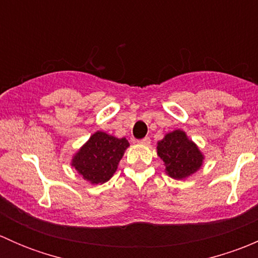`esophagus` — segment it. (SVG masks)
Listing matches in <instances>:
<instances>
[{
    "mask_svg": "<svg viewBox=\"0 0 258 258\" xmlns=\"http://www.w3.org/2000/svg\"><path fill=\"white\" fill-rule=\"evenodd\" d=\"M139 144H141V145H145V146H148V145L151 144V140H150V137H145V139L140 140V141H139Z\"/></svg>",
    "mask_w": 258,
    "mask_h": 258,
    "instance_id": "1",
    "label": "esophagus"
}]
</instances>
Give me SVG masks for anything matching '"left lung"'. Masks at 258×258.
Segmentation results:
<instances>
[{
	"mask_svg": "<svg viewBox=\"0 0 258 258\" xmlns=\"http://www.w3.org/2000/svg\"><path fill=\"white\" fill-rule=\"evenodd\" d=\"M157 155L166 166V173L175 179L194 175L204 163L197 145L181 130H175L157 142Z\"/></svg>",
	"mask_w": 258,
	"mask_h": 258,
	"instance_id": "left-lung-1",
	"label": "left lung"
}]
</instances>
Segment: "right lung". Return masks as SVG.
Listing matches in <instances>:
<instances>
[{"mask_svg":"<svg viewBox=\"0 0 258 258\" xmlns=\"http://www.w3.org/2000/svg\"><path fill=\"white\" fill-rule=\"evenodd\" d=\"M130 144L126 139L97 131L72 157L71 165L86 181L105 183L116 172L118 162Z\"/></svg>","mask_w":258,"mask_h":258,"instance_id":"1","label":"right lung"}]
</instances>
